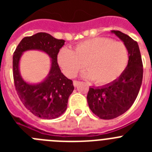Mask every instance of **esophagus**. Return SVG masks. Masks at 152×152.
Listing matches in <instances>:
<instances>
[{"label":"esophagus","mask_w":152,"mask_h":152,"mask_svg":"<svg viewBox=\"0 0 152 152\" xmlns=\"http://www.w3.org/2000/svg\"><path fill=\"white\" fill-rule=\"evenodd\" d=\"M80 81H77V80H74L73 81V84L75 87H77V86L80 84Z\"/></svg>","instance_id":"esophagus-1"}]
</instances>
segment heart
Instances as JSON below:
<instances>
[{
    "instance_id": "obj_1",
    "label": "heart",
    "mask_w": 152,
    "mask_h": 152,
    "mask_svg": "<svg viewBox=\"0 0 152 152\" xmlns=\"http://www.w3.org/2000/svg\"><path fill=\"white\" fill-rule=\"evenodd\" d=\"M57 60L67 77H75L84 64L88 70L81 74L83 77L97 84H106L117 79L124 72L129 52L122 42L96 37L81 42L74 50L63 47L58 53Z\"/></svg>"
}]
</instances>
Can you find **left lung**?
Wrapping results in <instances>:
<instances>
[{"label": "left lung", "mask_w": 152, "mask_h": 152, "mask_svg": "<svg viewBox=\"0 0 152 152\" xmlns=\"http://www.w3.org/2000/svg\"><path fill=\"white\" fill-rule=\"evenodd\" d=\"M127 47L129 61L124 72L113 82L89 88L88 103L91 110L100 119L121 116L132 107L139 94L143 77V65L139 47L128 35L111 30Z\"/></svg>", "instance_id": "8db88e82"}]
</instances>
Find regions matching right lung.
Wrapping results in <instances>:
<instances>
[{"instance_id": "1", "label": "right lung", "mask_w": 152, "mask_h": 152, "mask_svg": "<svg viewBox=\"0 0 152 152\" xmlns=\"http://www.w3.org/2000/svg\"><path fill=\"white\" fill-rule=\"evenodd\" d=\"M64 42L49 33H38L24 37L13 53V74L17 94L28 110L42 119H53L61 116L66 110L68 97L75 89L72 80L61 73L57 62L58 53ZM30 50L44 52L51 58L48 75L36 84L24 80L19 71L22 54Z\"/></svg>"}]
</instances>
